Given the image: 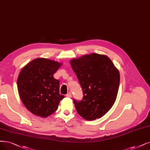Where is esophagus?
<instances>
[{
    "label": "esophagus",
    "instance_id": "esophagus-1",
    "mask_svg": "<svg viewBox=\"0 0 150 150\" xmlns=\"http://www.w3.org/2000/svg\"><path fill=\"white\" fill-rule=\"evenodd\" d=\"M66 96H67V97H68V98H71V93H70V92H69V93L66 95Z\"/></svg>",
    "mask_w": 150,
    "mask_h": 150
}]
</instances>
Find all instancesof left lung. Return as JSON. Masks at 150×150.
<instances>
[{
    "mask_svg": "<svg viewBox=\"0 0 150 150\" xmlns=\"http://www.w3.org/2000/svg\"><path fill=\"white\" fill-rule=\"evenodd\" d=\"M83 93L74 99L76 111L88 120L100 118L112 108L117 95L120 74L108 56L93 53L70 61Z\"/></svg>",
    "mask_w": 150,
    "mask_h": 150,
    "instance_id": "1",
    "label": "left lung"
}]
</instances>
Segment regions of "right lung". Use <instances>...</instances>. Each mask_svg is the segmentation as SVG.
I'll return each mask as SVG.
<instances>
[{"mask_svg": "<svg viewBox=\"0 0 150 150\" xmlns=\"http://www.w3.org/2000/svg\"><path fill=\"white\" fill-rule=\"evenodd\" d=\"M61 64L44 58L34 59L22 69L17 80L19 95L33 114L46 117L58 108L64 96L59 93V81L53 75Z\"/></svg>", "mask_w": 150, "mask_h": 150, "instance_id": "right-lung-1", "label": "right lung"}]
</instances>
